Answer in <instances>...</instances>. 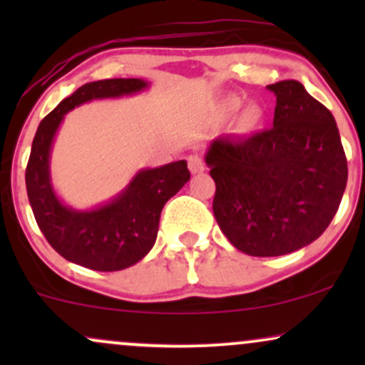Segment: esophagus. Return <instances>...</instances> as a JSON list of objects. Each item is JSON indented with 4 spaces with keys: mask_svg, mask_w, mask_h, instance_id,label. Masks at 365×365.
<instances>
[{
    "mask_svg": "<svg viewBox=\"0 0 365 365\" xmlns=\"http://www.w3.org/2000/svg\"><path fill=\"white\" fill-rule=\"evenodd\" d=\"M187 161H188V170H190L192 175L202 173V171L206 170V165H204L202 158H200L199 154H190Z\"/></svg>",
    "mask_w": 365,
    "mask_h": 365,
    "instance_id": "34e87169",
    "label": "esophagus"
}]
</instances>
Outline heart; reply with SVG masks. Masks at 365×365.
<instances>
[{"label":"heart","mask_w":365,"mask_h":365,"mask_svg":"<svg viewBox=\"0 0 365 365\" xmlns=\"http://www.w3.org/2000/svg\"><path fill=\"white\" fill-rule=\"evenodd\" d=\"M242 108V101L238 98H228L225 99L223 103H221V115L225 116V118H232L233 115H237L238 111H240ZM261 121V111L257 110V108H247L244 111V115H242L240 118V127L244 130H250L254 128L255 125Z\"/></svg>","instance_id":"1"}]
</instances>
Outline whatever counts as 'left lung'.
I'll return each mask as SVG.
<instances>
[{"mask_svg": "<svg viewBox=\"0 0 365 365\" xmlns=\"http://www.w3.org/2000/svg\"><path fill=\"white\" fill-rule=\"evenodd\" d=\"M274 92L273 128L217 137L206 153L212 212L233 247L274 257L312 244L340 207L349 178L336 121L297 81Z\"/></svg>", "mask_w": 365, "mask_h": 365, "instance_id": "8db88e82", "label": "left lung"}]
</instances>
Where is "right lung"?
Instances as JSON below:
<instances>
[{
  "label": "right lung",
  "mask_w": 365,
  "mask_h": 365,
  "mask_svg": "<svg viewBox=\"0 0 365 365\" xmlns=\"http://www.w3.org/2000/svg\"><path fill=\"white\" fill-rule=\"evenodd\" d=\"M142 78H108L78 87L39 123L25 170L29 202L41 232L66 261L94 271H120L145 257L158 237L163 207L190 180L187 161L137 171L118 195L98 207L73 209L56 195L49 171L54 135L73 108L94 99L148 89Z\"/></svg>",
  "instance_id": "1"
}]
</instances>
